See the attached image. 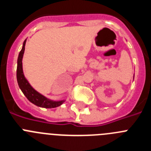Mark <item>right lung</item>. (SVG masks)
I'll return each instance as SVG.
<instances>
[{
  "mask_svg": "<svg viewBox=\"0 0 151 151\" xmlns=\"http://www.w3.org/2000/svg\"><path fill=\"white\" fill-rule=\"evenodd\" d=\"M26 39L24 41L23 45L21 51L19 54L18 59H17V82H18L19 87L21 89L24 95L27 97V99L32 103L33 104L36 106H40V107L44 108H54L60 106L63 104L65 101H54L47 98L44 95L38 93L37 91L35 90L27 79L24 76L23 70H22V57H23L24 51H25V45H26Z\"/></svg>",
  "mask_w": 151,
  "mask_h": 151,
  "instance_id": "obj_1",
  "label": "right lung"
}]
</instances>
